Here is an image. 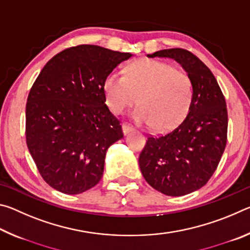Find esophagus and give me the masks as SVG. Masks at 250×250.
<instances>
[{
	"mask_svg": "<svg viewBox=\"0 0 250 250\" xmlns=\"http://www.w3.org/2000/svg\"><path fill=\"white\" fill-rule=\"evenodd\" d=\"M134 129L132 128V126L131 125H126V124H124L122 125V132H124V134L125 135V134H128L129 132H132Z\"/></svg>",
	"mask_w": 250,
	"mask_h": 250,
	"instance_id": "obj_1",
	"label": "esophagus"
}]
</instances>
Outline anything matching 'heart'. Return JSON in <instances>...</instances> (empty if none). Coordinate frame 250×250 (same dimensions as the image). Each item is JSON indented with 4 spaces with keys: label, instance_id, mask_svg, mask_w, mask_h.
<instances>
[{
    "label": "heart",
    "instance_id": "obj_1",
    "mask_svg": "<svg viewBox=\"0 0 250 250\" xmlns=\"http://www.w3.org/2000/svg\"><path fill=\"white\" fill-rule=\"evenodd\" d=\"M109 109L121 115L137 103L131 113L137 124L152 125L156 131L175 128L188 115L193 100L189 76L167 62L141 59L130 64L125 77L110 73L104 82Z\"/></svg>",
    "mask_w": 250,
    "mask_h": 250
}]
</instances>
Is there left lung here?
Returning <instances> with one entry per match:
<instances>
[{
	"mask_svg": "<svg viewBox=\"0 0 250 250\" xmlns=\"http://www.w3.org/2000/svg\"><path fill=\"white\" fill-rule=\"evenodd\" d=\"M147 57H167L179 62L192 79L193 100L179 126L161 137L147 138L139 166L156 191L167 196L186 195L208 182L225 150V98L208 67L188 50L162 49Z\"/></svg>",
	"mask_w": 250,
	"mask_h": 250,
	"instance_id": "obj_1",
	"label": "left lung"
}]
</instances>
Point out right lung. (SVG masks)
Returning <instances> with one entry per match:
<instances>
[{
  "mask_svg": "<svg viewBox=\"0 0 250 250\" xmlns=\"http://www.w3.org/2000/svg\"><path fill=\"white\" fill-rule=\"evenodd\" d=\"M132 56L79 45L55 55L36 78L26 104V142L53 188L73 195L101 180L108 147L124 138L105 104L104 82Z\"/></svg>",
  "mask_w": 250,
  "mask_h": 250,
  "instance_id": "obj_1",
  "label": "right lung"
}]
</instances>
